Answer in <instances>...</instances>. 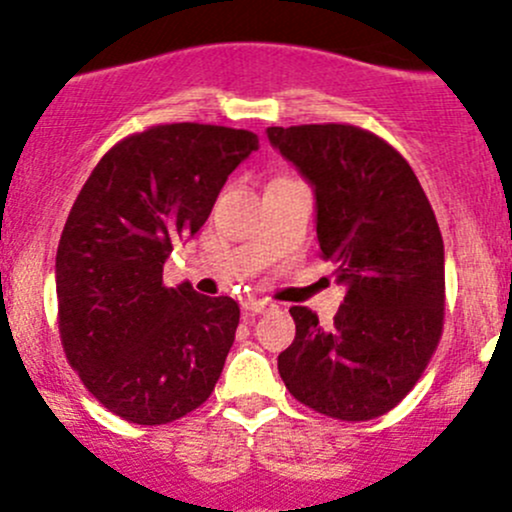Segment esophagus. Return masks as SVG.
<instances>
[{
  "label": "esophagus",
  "mask_w": 512,
  "mask_h": 512,
  "mask_svg": "<svg viewBox=\"0 0 512 512\" xmlns=\"http://www.w3.org/2000/svg\"><path fill=\"white\" fill-rule=\"evenodd\" d=\"M273 302L271 300H256V298H246L244 300V310L246 312H254V315H263V312H271L273 310Z\"/></svg>",
  "instance_id": "esophagus-1"
}]
</instances>
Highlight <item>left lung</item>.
Returning <instances> with one entry per match:
<instances>
[{"mask_svg":"<svg viewBox=\"0 0 512 512\" xmlns=\"http://www.w3.org/2000/svg\"><path fill=\"white\" fill-rule=\"evenodd\" d=\"M268 141L315 188L320 256L346 285L334 327L290 307L278 356L285 388L344 422L393 410L430 364L444 324V244L403 156L351 124L268 126Z\"/></svg>","mask_w":512,"mask_h":512,"instance_id":"1","label":"left lung"}]
</instances>
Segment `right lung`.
<instances>
[{"instance_id":"right-lung-1","label":"right lung","mask_w":512,"mask_h":512,"mask_svg":"<svg viewBox=\"0 0 512 512\" xmlns=\"http://www.w3.org/2000/svg\"><path fill=\"white\" fill-rule=\"evenodd\" d=\"M258 136L214 124L131 134L97 163L60 234V342L80 381L114 415L166 425L212 395L239 305L190 283L163 285L178 241L200 232Z\"/></svg>"}]
</instances>
